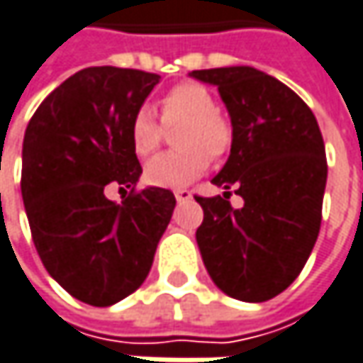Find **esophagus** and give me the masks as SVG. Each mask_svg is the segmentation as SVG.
<instances>
[{"instance_id":"obj_1","label":"esophagus","mask_w":363,"mask_h":363,"mask_svg":"<svg viewBox=\"0 0 363 363\" xmlns=\"http://www.w3.org/2000/svg\"><path fill=\"white\" fill-rule=\"evenodd\" d=\"M174 197H177V201L179 203H184L193 197V193H191L189 189H177V191H174Z\"/></svg>"}]
</instances>
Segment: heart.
Wrapping results in <instances>:
<instances>
[{"label":"heart","mask_w":363,"mask_h":363,"mask_svg":"<svg viewBox=\"0 0 363 363\" xmlns=\"http://www.w3.org/2000/svg\"><path fill=\"white\" fill-rule=\"evenodd\" d=\"M164 127H177V152L156 156L145 164L143 177L154 186L174 189L201 177L209 158L220 160L232 147L234 129L230 118L216 108L213 94L195 82L170 88L160 100ZM131 147L139 158L152 156L162 143V127L150 108H139L129 129Z\"/></svg>","instance_id":"heart-1"}]
</instances>
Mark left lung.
Masks as SVG:
<instances>
[{"instance_id": "1", "label": "left lung", "mask_w": 363, "mask_h": 363, "mask_svg": "<svg viewBox=\"0 0 363 363\" xmlns=\"http://www.w3.org/2000/svg\"><path fill=\"white\" fill-rule=\"evenodd\" d=\"M191 77L218 86L234 129L230 158L211 181L224 197H195L203 263L230 298L265 302L289 288L318 238L325 141L308 104L273 75L238 65ZM232 190L245 201L238 210L227 201Z\"/></svg>"}]
</instances>
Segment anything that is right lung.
I'll return each mask as SVG.
<instances>
[{
    "label": "right lung",
    "instance_id": "obj_1",
    "mask_svg": "<svg viewBox=\"0 0 363 363\" xmlns=\"http://www.w3.org/2000/svg\"><path fill=\"white\" fill-rule=\"evenodd\" d=\"M158 74L86 67L40 102L22 145V199L36 252L55 281L90 306H111L145 281L170 224L172 191H135L141 164L131 121ZM111 182L131 188L121 206ZM126 192V191H125Z\"/></svg>",
    "mask_w": 363,
    "mask_h": 363
}]
</instances>
